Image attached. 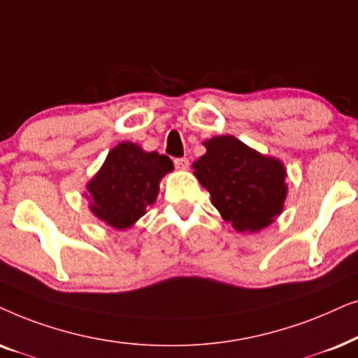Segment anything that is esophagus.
<instances>
[{"instance_id":"1","label":"esophagus","mask_w":358,"mask_h":358,"mask_svg":"<svg viewBox=\"0 0 358 358\" xmlns=\"http://www.w3.org/2000/svg\"><path fill=\"white\" fill-rule=\"evenodd\" d=\"M173 164L178 170H188V166H189V162H188V159H185V157H182V159H175Z\"/></svg>"}]
</instances>
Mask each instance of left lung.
Masks as SVG:
<instances>
[{
	"label": "left lung",
	"mask_w": 358,
	"mask_h": 358,
	"mask_svg": "<svg viewBox=\"0 0 358 358\" xmlns=\"http://www.w3.org/2000/svg\"><path fill=\"white\" fill-rule=\"evenodd\" d=\"M206 154L193 164L214 208L239 232L268 226L287 196L282 162L264 157L232 136L213 137Z\"/></svg>",
	"instance_id": "1"
}]
</instances>
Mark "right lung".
Here are the masks:
<instances>
[{"label": "right lung", "mask_w": 358, "mask_h": 358, "mask_svg": "<svg viewBox=\"0 0 358 358\" xmlns=\"http://www.w3.org/2000/svg\"><path fill=\"white\" fill-rule=\"evenodd\" d=\"M171 170L173 164L166 155L122 142L109 152L101 170L88 183L92 211L116 229L132 226L155 201L160 178Z\"/></svg>", "instance_id": "right-lung-1"}]
</instances>
